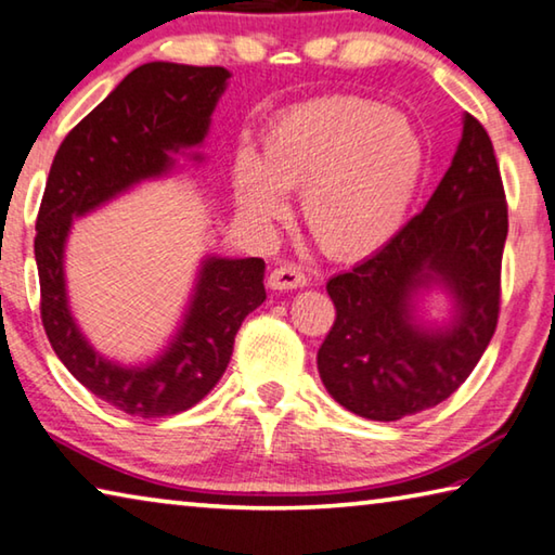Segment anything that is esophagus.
<instances>
[{"label":"esophagus","mask_w":555,"mask_h":555,"mask_svg":"<svg viewBox=\"0 0 555 555\" xmlns=\"http://www.w3.org/2000/svg\"><path fill=\"white\" fill-rule=\"evenodd\" d=\"M305 285H307V275L295 266H278L268 278L270 289H299Z\"/></svg>","instance_id":"1"}]
</instances>
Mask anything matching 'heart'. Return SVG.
Segmentation results:
<instances>
[{"instance_id": "heart-1", "label": "heart", "mask_w": 555, "mask_h": 555, "mask_svg": "<svg viewBox=\"0 0 555 555\" xmlns=\"http://www.w3.org/2000/svg\"><path fill=\"white\" fill-rule=\"evenodd\" d=\"M423 167V140L408 117L363 98L324 95L280 113L260 154H235L231 192L256 229L285 218L287 192H302L314 241L330 256L363 258L401 229Z\"/></svg>"}]
</instances>
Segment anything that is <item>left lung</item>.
Instances as JSON below:
<instances>
[{"mask_svg": "<svg viewBox=\"0 0 555 555\" xmlns=\"http://www.w3.org/2000/svg\"><path fill=\"white\" fill-rule=\"evenodd\" d=\"M506 231L492 140L465 113L455 157L423 211L326 283L337 320L317 369L334 401L388 423L455 393L496 330Z\"/></svg>", "mask_w": 555, "mask_h": 555, "instance_id": "left-lung-1", "label": "left lung"}]
</instances>
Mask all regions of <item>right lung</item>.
I'll use <instances>...</instances> for the list:
<instances>
[{"mask_svg":"<svg viewBox=\"0 0 555 555\" xmlns=\"http://www.w3.org/2000/svg\"><path fill=\"white\" fill-rule=\"evenodd\" d=\"M229 78L231 70L221 66L144 63L73 127L49 171L34 241L43 330L73 378L127 415L189 411L218 384L243 320L266 302V262L204 256L165 347L122 363L90 344L70 310L66 245L73 223L147 181L171 177L181 169L179 157L204 165V140Z\"/></svg>","mask_w":555,"mask_h":555,"instance_id":"right-lung-1","label":"right lung"}]
</instances>
